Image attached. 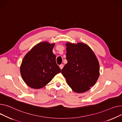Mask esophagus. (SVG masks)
Here are the masks:
<instances>
[{
  "instance_id": "34e87169",
  "label": "esophagus",
  "mask_w": 122,
  "mask_h": 122,
  "mask_svg": "<svg viewBox=\"0 0 122 122\" xmlns=\"http://www.w3.org/2000/svg\"><path fill=\"white\" fill-rule=\"evenodd\" d=\"M59 66H60V68H61V69H62V68L63 67V64H61Z\"/></svg>"
}]
</instances>
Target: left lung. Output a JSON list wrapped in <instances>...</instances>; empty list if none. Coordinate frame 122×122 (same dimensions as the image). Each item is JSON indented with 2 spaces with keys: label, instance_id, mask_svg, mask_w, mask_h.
I'll use <instances>...</instances> for the list:
<instances>
[{
  "label": "left lung",
  "instance_id": "obj_1",
  "mask_svg": "<svg viewBox=\"0 0 122 122\" xmlns=\"http://www.w3.org/2000/svg\"><path fill=\"white\" fill-rule=\"evenodd\" d=\"M67 63L61 72L69 86L77 93L89 90L99 76L98 61L92 49L84 43L67 42Z\"/></svg>",
  "mask_w": 122,
  "mask_h": 122
}]
</instances>
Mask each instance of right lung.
I'll list each match as a JSON object with an SVG mask.
<instances>
[{
    "mask_svg": "<svg viewBox=\"0 0 122 122\" xmlns=\"http://www.w3.org/2000/svg\"><path fill=\"white\" fill-rule=\"evenodd\" d=\"M55 43L41 42L35 45L24 56L20 66V73L25 83L30 87L39 89L44 87L61 70L53 53Z\"/></svg>",
    "mask_w": 122,
    "mask_h": 122,
    "instance_id": "right-lung-1",
    "label": "right lung"
}]
</instances>
